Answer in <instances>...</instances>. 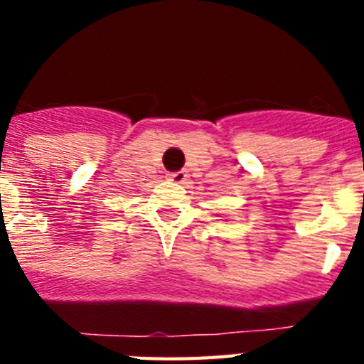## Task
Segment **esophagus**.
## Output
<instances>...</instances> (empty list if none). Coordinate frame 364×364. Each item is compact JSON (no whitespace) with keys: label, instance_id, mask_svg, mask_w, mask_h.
Wrapping results in <instances>:
<instances>
[{"label":"esophagus","instance_id":"1","mask_svg":"<svg viewBox=\"0 0 364 364\" xmlns=\"http://www.w3.org/2000/svg\"><path fill=\"white\" fill-rule=\"evenodd\" d=\"M167 178L171 180V182H176V184H182V182H186V180H188V173L186 171L169 173V175H167Z\"/></svg>","mask_w":364,"mask_h":364}]
</instances>
